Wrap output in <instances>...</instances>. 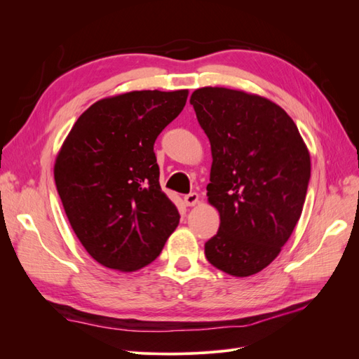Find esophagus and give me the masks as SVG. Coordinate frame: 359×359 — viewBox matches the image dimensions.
<instances>
[{"instance_id": "34e87169", "label": "esophagus", "mask_w": 359, "mask_h": 359, "mask_svg": "<svg viewBox=\"0 0 359 359\" xmlns=\"http://www.w3.org/2000/svg\"><path fill=\"white\" fill-rule=\"evenodd\" d=\"M199 202V194L198 193H189L184 196V203L187 206H193Z\"/></svg>"}]
</instances>
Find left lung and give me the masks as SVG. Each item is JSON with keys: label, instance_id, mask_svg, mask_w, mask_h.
Wrapping results in <instances>:
<instances>
[{"label": "left lung", "instance_id": "left-lung-1", "mask_svg": "<svg viewBox=\"0 0 359 359\" xmlns=\"http://www.w3.org/2000/svg\"><path fill=\"white\" fill-rule=\"evenodd\" d=\"M190 103L211 144L206 196L220 212L205 256L226 274L253 276L278 256L299 220L309 149L292 118L264 97L205 86Z\"/></svg>", "mask_w": 359, "mask_h": 359}]
</instances>
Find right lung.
<instances>
[{
	"mask_svg": "<svg viewBox=\"0 0 359 359\" xmlns=\"http://www.w3.org/2000/svg\"><path fill=\"white\" fill-rule=\"evenodd\" d=\"M187 95L154 90L99 100L64 140L53 169L57 190L76 236L106 268L147 266L180 223L160 187L154 142Z\"/></svg>",
	"mask_w": 359,
	"mask_h": 359,
	"instance_id": "right-lung-1",
	"label": "right lung"
}]
</instances>
